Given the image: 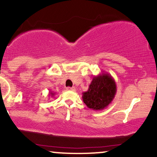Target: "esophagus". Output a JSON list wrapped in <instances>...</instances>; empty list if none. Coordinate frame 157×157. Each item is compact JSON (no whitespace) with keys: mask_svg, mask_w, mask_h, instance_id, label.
Returning <instances> with one entry per match:
<instances>
[{"mask_svg":"<svg viewBox=\"0 0 157 157\" xmlns=\"http://www.w3.org/2000/svg\"><path fill=\"white\" fill-rule=\"evenodd\" d=\"M66 89L70 90V91H75V90H76V89H75V87H68Z\"/></svg>","mask_w":157,"mask_h":157,"instance_id":"1","label":"esophagus"}]
</instances>
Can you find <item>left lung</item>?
I'll return each mask as SVG.
<instances>
[{"mask_svg": "<svg viewBox=\"0 0 157 157\" xmlns=\"http://www.w3.org/2000/svg\"><path fill=\"white\" fill-rule=\"evenodd\" d=\"M117 93V86L111 75L102 72L93 77L87 91L82 93V100L90 109L101 111L106 109Z\"/></svg>", "mask_w": 157, "mask_h": 157, "instance_id": "left-lung-1", "label": "left lung"}]
</instances>
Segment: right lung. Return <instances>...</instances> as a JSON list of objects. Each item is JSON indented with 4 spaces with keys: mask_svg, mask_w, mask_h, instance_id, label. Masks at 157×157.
Wrapping results in <instances>:
<instances>
[{
    "mask_svg": "<svg viewBox=\"0 0 157 157\" xmlns=\"http://www.w3.org/2000/svg\"><path fill=\"white\" fill-rule=\"evenodd\" d=\"M55 92H52V91H50V92H49V95H50V96H51L52 97L55 96Z\"/></svg>",
    "mask_w": 157,
    "mask_h": 157,
    "instance_id": "1",
    "label": "right lung"
}]
</instances>
